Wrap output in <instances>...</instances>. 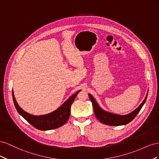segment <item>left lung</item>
<instances>
[{
  "label": "left lung",
  "mask_w": 159,
  "mask_h": 159,
  "mask_svg": "<svg viewBox=\"0 0 159 159\" xmlns=\"http://www.w3.org/2000/svg\"><path fill=\"white\" fill-rule=\"evenodd\" d=\"M89 96L90 100L93 103L94 115L96 116L97 119L100 122L107 125L120 126V125H124L128 124L134 119L135 116L137 115L140 109L142 108L144 102H146V100L148 96V93L147 94L146 97H145L144 100L143 101V102L140 104V106L137 108H136L134 111L126 115H115V114H112L111 112L105 111L98 106L97 102H96V101H95V99L93 98V97L91 94H89Z\"/></svg>",
  "instance_id": "left-lung-1"
}]
</instances>
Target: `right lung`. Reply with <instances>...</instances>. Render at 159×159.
I'll return each mask as SVG.
<instances>
[{
	"mask_svg": "<svg viewBox=\"0 0 159 159\" xmlns=\"http://www.w3.org/2000/svg\"><path fill=\"white\" fill-rule=\"evenodd\" d=\"M80 91V90H78L73 95H72L61 107L57 108L56 111L48 113L47 115L40 116H34L30 115L29 113H27L22 110L17 104L14 94H13V91L12 99L18 112L27 122H29L31 125H33L34 128L39 130H48L61 127L62 125H64L67 120H69L70 114V107L72 105V103L73 102L77 94Z\"/></svg>",
	"mask_w": 159,
	"mask_h": 159,
	"instance_id": "obj_1",
	"label": "right lung"
}]
</instances>
